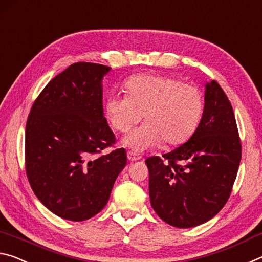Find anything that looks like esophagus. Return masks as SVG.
Segmentation results:
<instances>
[{"label": "esophagus", "mask_w": 262, "mask_h": 262, "mask_svg": "<svg viewBox=\"0 0 262 262\" xmlns=\"http://www.w3.org/2000/svg\"><path fill=\"white\" fill-rule=\"evenodd\" d=\"M127 159L130 161H137L140 159V157L137 156V154L134 152H127Z\"/></svg>", "instance_id": "esophagus-1"}]
</instances>
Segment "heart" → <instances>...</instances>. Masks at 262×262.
<instances>
[{
  "label": "heart",
  "instance_id": "1",
  "mask_svg": "<svg viewBox=\"0 0 262 262\" xmlns=\"http://www.w3.org/2000/svg\"><path fill=\"white\" fill-rule=\"evenodd\" d=\"M126 95L113 94L105 102V117L115 131L126 134L143 116L145 124L124 139V145L144 151L162 139L166 145L186 141L199 126L203 95L199 87L179 79L141 74L124 82Z\"/></svg>",
  "mask_w": 262,
  "mask_h": 262
}]
</instances>
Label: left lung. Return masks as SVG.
Returning a JSON list of instances; mask_svg holds the SVG:
<instances>
[{"label": "left lung", "instance_id": "1", "mask_svg": "<svg viewBox=\"0 0 262 262\" xmlns=\"http://www.w3.org/2000/svg\"><path fill=\"white\" fill-rule=\"evenodd\" d=\"M204 101L202 119L190 139L145 161L152 208L167 224L180 229L203 224L221 211L242 159L232 105L215 80L205 84Z\"/></svg>", "mask_w": 262, "mask_h": 262}]
</instances>
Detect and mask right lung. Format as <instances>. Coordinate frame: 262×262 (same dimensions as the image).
Returning <instances> with one entry per match:
<instances>
[{
    "mask_svg": "<svg viewBox=\"0 0 262 262\" xmlns=\"http://www.w3.org/2000/svg\"><path fill=\"white\" fill-rule=\"evenodd\" d=\"M110 67L73 63L46 84L25 127V169L34 195L63 220L82 222L108 203L126 152L103 116L102 80Z\"/></svg>",
    "mask_w": 262,
    "mask_h": 262,
    "instance_id": "1",
    "label": "right lung"
}]
</instances>
